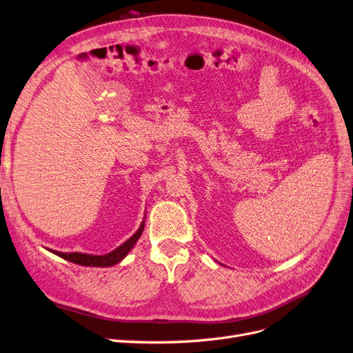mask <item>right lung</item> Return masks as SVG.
Here are the masks:
<instances>
[{
  "instance_id": "right-lung-1",
  "label": "right lung",
  "mask_w": 353,
  "mask_h": 353,
  "mask_svg": "<svg viewBox=\"0 0 353 353\" xmlns=\"http://www.w3.org/2000/svg\"><path fill=\"white\" fill-rule=\"evenodd\" d=\"M143 228H145V220L140 223V228L136 230V234H133L130 236L125 243L121 244L119 247H117L114 251H110L108 254H102V256H97V254H87V253H62V251H56V250H48L52 251L53 254L62 257L68 261H72L75 265H81V266H93V268H109V266H114L117 263H119L121 260H123L132 248L136 245V243L139 241L140 235L143 232Z\"/></svg>"
}]
</instances>
